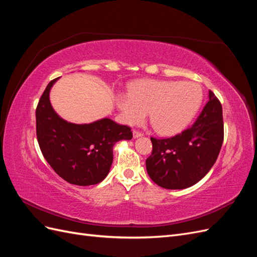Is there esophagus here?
Instances as JSON below:
<instances>
[{
  "mask_svg": "<svg viewBox=\"0 0 257 257\" xmlns=\"http://www.w3.org/2000/svg\"><path fill=\"white\" fill-rule=\"evenodd\" d=\"M144 134L142 133V132H139V131H137V130H134L133 131V136H134V138H137V137H141V136H143Z\"/></svg>",
  "mask_w": 257,
  "mask_h": 257,
  "instance_id": "obj_1",
  "label": "esophagus"
}]
</instances>
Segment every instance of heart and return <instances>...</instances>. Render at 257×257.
Segmentation results:
<instances>
[{
  "label": "heart",
  "instance_id": "obj_1",
  "mask_svg": "<svg viewBox=\"0 0 257 257\" xmlns=\"http://www.w3.org/2000/svg\"><path fill=\"white\" fill-rule=\"evenodd\" d=\"M203 99L196 83L183 81L143 80L121 94L116 103L130 125L141 124L149 112L154 130L162 135H175L186 127Z\"/></svg>",
  "mask_w": 257,
  "mask_h": 257
}]
</instances>
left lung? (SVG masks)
I'll list each match as a JSON object with an SVG mask.
<instances>
[{"label": "left lung", "instance_id": "obj_1", "mask_svg": "<svg viewBox=\"0 0 257 257\" xmlns=\"http://www.w3.org/2000/svg\"><path fill=\"white\" fill-rule=\"evenodd\" d=\"M223 139L222 105L209 91V100L191 126L173 137H151L152 153L146 160L148 175L164 189L189 188L211 169Z\"/></svg>", "mask_w": 257, "mask_h": 257}]
</instances>
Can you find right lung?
<instances>
[{
  "label": "right lung",
  "mask_w": 257,
  "mask_h": 257,
  "mask_svg": "<svg viewBox=\"0 0 257 257\" xmlns=\"http://www.w3.org/2000/svg\"><path fill=\"white\" fill-rule=\"evenodd\" d=\"M57 79L48 83L36 107L38 146L51 168L68 183L82 186L99 183L109 173L114 144L122 139L130 141L133 133L130 126L107 118L90 124L61 119L49 100V91Z\"/></svg>",
  "instance_id": "right-lung-1"
}]
</instances>
